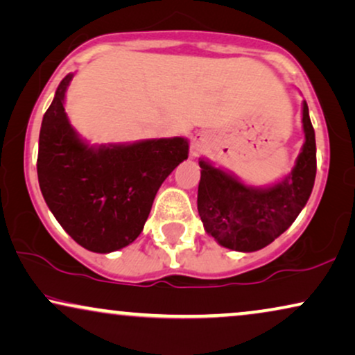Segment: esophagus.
Returning <instances> with one entry per match:
<instances>
[{
    "label": "esophagus",
    "mask_w": 355,
    "mask_h": 355,
    "mask_svg": "<svg viewBox=\"0 0 355 355\" xmlns=\"http://www.w3.org/2000/svg\"><path fill=\"white\" fill-rule=\"evenodd\" d=\"M205 149H206V141L202 139L201 136H196V138L193 139V144H191V153H193V155L201 154Z\"/></svg>",
    "instance_id": "esophagus-1"
}]
</instances>
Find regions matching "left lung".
Listing matches in <instances>:
<instances>
[{
  "instance_id": "left-lung-1",
  "label": "left lung",
  "mask_w": 355,
  "mask_h": 355,
  "mask_svg": "<svg viewBox=\"0 0 355 355\" xmlns=\"http://www.w3.org/2000/svg\"><path fill=\"white\" fill-rule=\"evenodd\" d=\"M305 143L292 172L266 188L248 187L201 159L198 212L205 230L222 247L257 252L284 234L309 201L315 185L316 144L309 105H302Z\"/></svg>"
}]
</instances>
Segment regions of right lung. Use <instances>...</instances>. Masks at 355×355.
I'll use <instances>...</instances> for the list:
<instances>
[{"label":"right lung","instance_id":"obj_1","mask_svg":"<svg viewBox=\"0 0 355 355\" xmlns=\"http://www.w3.org/2000/svg\"><path fill=\"white\" fill-rule=\"evenodd\" d=\"M71 79L68 74L60 83L42 120L40 191L74 242L96 253L116 252L143 232L160 185L188 159V139L89 146L64 112Z\"/></svg>","mask_w":355,"mask_h":355}]
</instances>
